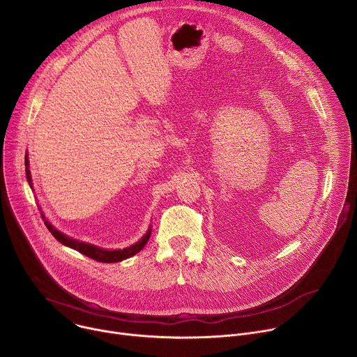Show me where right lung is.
Segmentation results:
<instances>
[{
  "label": "right lung",
  "instance_id": "right-lung-1",
  "mask_svg": "<svg viewBox=\"0 0 357 357\" xmlns=\"http://www.w3.org/2000/svg\"><path fill=\"white\" fill-rule=\"evenodd\" d=\"M25 171H26V179L29 182V185L32 186L31 183V172L28 169V158L25 157ZM45 226L47 227V230L52 233V236L62 244L68 245V247H72L75 250H77L79 252L84 254V256H87L89 259H93L96 261H100V263H119L121 260H126L131 256H134V254H137L138 251L142 250V247L146 244L149 236H151V229L146 231V234L139 240L137 241L135 244H132L131 247H127V248H123V250H103L100 247H96V245H91V244H87V243H83V241H77L75 238H70L68 236H65L63 233L58 231L52 225L47 223L45 220Z\"/></svg>",
  "mask_w": 357,
  "mask_h": 357
}]
</instances>
